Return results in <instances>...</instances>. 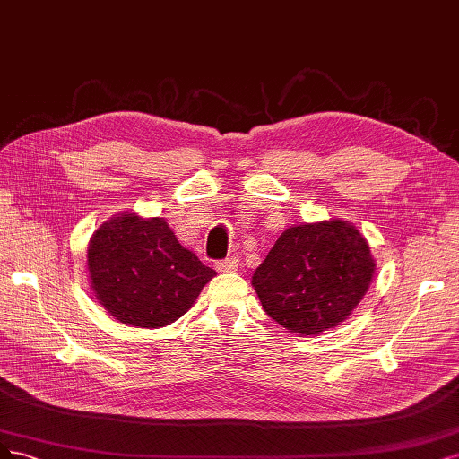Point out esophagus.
Here are the masks:
<instances>
[{"label": "esophagus", "instance_id": "esophagus-1", "mask_svg": "<svg viewBox=\"0 0 459 459\" xmlns=\"http://www.w3.org/2000/svg\"><path fill=\"white\" fill-rule=\"evenodd\" d=\"M215 267H217L219 273H232V271H236V267H238V259H236V257L221 259V261H217Z\"/></svg>", "mask_w": 459, "mask_h": 459}]
</instances>
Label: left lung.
Returning a JSON list of instances; mask_svg holds the SVG:
<instances>
[{
    "instance_id": "8db88e82",
    "label": "left lung",
    "mask_w": 459,
    "mask_h": 459,
    "mask_svg": "<svg viewBox=\"0 0 459 459\" xmlns=\"http://www.w3.org/2000/svg\"><path fill=\"white\" fill-rule=\"evenodd\" d=\"M364 236L345 221H322L280 234L254 288L273 320L290 332L316 335L339 326L360 303L374 276Z\"/></svg>"
}]
</instances>
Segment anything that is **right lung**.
<instances>
[{
    "label": "right lung",
    "mask_w": 459,
    "mask_h": 459,
    "mask_svg": "<svg viewBox=\"0 0 459 459\" xmlns=\"http://www.w3.org/2000/svg\"><path fill=\"white\" fill-rule=\"evenodd\" d=\"M87 267L102 307L139 328L181 318L217 274L179 244L164 219L135 213L114 217L93 234Z\"/></svg>",
    "instance_id": "1"
}]
</instances>
